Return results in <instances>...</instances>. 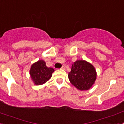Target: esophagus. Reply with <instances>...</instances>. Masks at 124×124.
<instances>
[{"mask_svg": "<svg viewBox=\"0 0 124 124\" xmlns=\"http://www.w3.org/2000/svg\"><path fill=\"white\" fill-rule=\"evenodd\" d=\"M66 68V65L65 64H63V66H62V67H61V69H63V70H65Z\"/></svg>", "mask_w": 124, "mask_h": 124, "instance_id": "obj_1", "label": "esophagus"}]
</instances>
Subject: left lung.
<instances>
[{
  "instance_id": "left-lung-1",
  "label": "left lung",
  "mask_w": 124,
  "mask_h": 124,
  "mask_svg": "<svg viewBox=\"0 0 124 124\" xmlns=\"http://www.w3.org/2000/svg\"><path fill=\"white\" fill-rule=\"evenodd\" d=\"M96 71L91 64L84 60H78L72 65L68 74L70 81L81 91L88 90L96 79Z\"/></svg>"
}]
</instances>
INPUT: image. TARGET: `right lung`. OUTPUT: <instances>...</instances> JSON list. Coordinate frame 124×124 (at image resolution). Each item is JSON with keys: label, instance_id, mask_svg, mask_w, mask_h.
<instances>
[{"label": "right lung", "instance_id": "right-lung-1", "mask_svg": "<svg viewBox=\"0 0 124 124\" xmlns=\"http://www.w3.org/2000/svg\"><path fill=\"white\" fill-rule=\"evenodd\" d=\"M54 71L53 68L47 67L43 60H39L31 65L30 74L36 85H41L51 78Z\"/></svg>", "mask_w": 124, "mask_h": 124}]
</instances>
